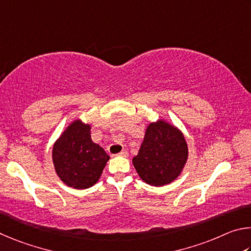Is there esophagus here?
<instances>
[{
  "mask_svg": "<svg viewBox=\"0 0 251 251\" xmlns=\"http://www.w3.org/2000/svg\"><path fill=\"white\" fill-rule=\"evenodd\" d=\"M118 155L123 156V157H126V156L129 155V153H128V151H126V150H122L120 153H118Z\"/></svg>",
  "mask_w": 251,
  "mask_h": 251,
  "instance_id": "34e87169",
  "label": "esophagus"
}]
</instances>
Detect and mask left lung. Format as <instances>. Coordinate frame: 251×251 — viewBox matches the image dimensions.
I'll return each instance as SVG.
<instances>
[{
  "label": "left lung",
  "instance_id": "8db88e82",
  "mask_svg": "<svg viewBox=\"0 0 251 251\" xmlns=\"http://www.w3.org/2000/svg\"><path fill=\"white\" fill-rule=\"evenodd\" d=\"M187 157L188 148L183 133L160 119L148 126L132 163L144 182L152 186H163L178 177Z\"/></svg>",
  "mask_w": 251,
  "mask_h": 251
}]
</instances>
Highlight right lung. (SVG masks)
<instances>
[{"mask_svg":"<svg viewBox=\"0 0 251 251\" xmlns=\"http://www.w3.org/2000/svg\"><path fill=\"white\" fill-rule=\"evenodd\" d=\"M90 125L75 120L52 147V163L66 185L85 190L98 182L109 155L92 142Z\"/></svg>","mask_w":251,"mask_h":251,"instance_id":"1","label":"right lung"}]
</instances>
